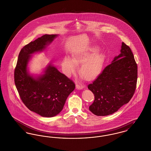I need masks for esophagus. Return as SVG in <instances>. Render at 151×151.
<instances>
[{"mask_svg":"<svg viewBox=\"0 0 151 151\" xmlns=\"http://www.w3.org/2000/svg\"><path fill=\"white\" fill-rule=\"evenodd\" d=\"M76 88L78 89H82L83 88V86L82 85H80V84H77Z\"/></svg>","mask_w":151,"mask_h":151,"instance_id":"esophagus-1","label":"esophagus"}]
</instances>
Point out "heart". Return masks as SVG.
<instances>
[{"label":"heart","instance_id":"b5f03b06","mask_svg":"<svg viewBox=\"0 0 151 151\" xmlns=\"http://www.w3.org/2000/svg\"><path fill=\"white\" fill-rule=\"evenodd\" d=\"M99 50V49L97 47H92L88 51L74 55L73 60L69 56L64 57L62 61L63 72L70 76L77 70V64L84 61L80 68L81 75L87 80L94 79L100 73L105 60L104 54H96Z\"/></svg>","mask_w":151,"mask_h":151}]
</instances>
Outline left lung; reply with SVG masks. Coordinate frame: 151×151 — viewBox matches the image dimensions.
<instances>
[{"mask_svg": "<svg viewBox=\"0 0 151 151\" xmlns=\"http://www.w3.org/2000/svg\"><path fill=\"white\" fill-rule=\"evenodd\" d=\"M137 80V63L131 48L122 42L120 54L88 86L94 95L89 110L99 116L117 111L131 100Z\"/></svg>", "mask_w": 151, "mask_h": 151, "instance_id": "obj_1", "label": "left lung"}]
</instances>
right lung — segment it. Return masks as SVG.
<instances>
[{
  "mask_svg": "<svg viewBox=\"0 0 151 151\" xmlns=\"http://www.w3.org/2000/svg\"><path fill=\"white\" fill-rule=\"evenodd\" d=\"M57 36L45 34L25 45L19 54L14 71L15 84L23 104L29 110L46 117L60 113L76 87L73 81L51 65L37 78L27 72L31 54L43 51Z\"/></svg>",
  "mask_w": 151,
  "mask_h": 151,
  "instance_id": "1",
  "label": "right lung"
}]
</instances>
